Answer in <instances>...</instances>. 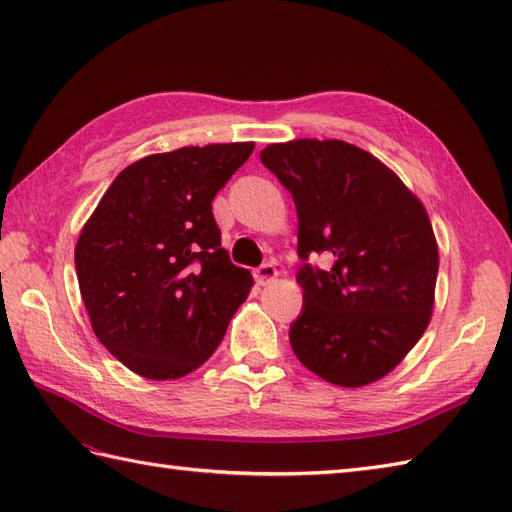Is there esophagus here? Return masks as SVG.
Returning a JSON list of instances; mask_svg holds the SVG:
<instances>
[{"instance_id": "obj_1", "label": "esophagus", "mask_w": 512, "mask_h": 512, "mask_svg": "<svg viewBox=\"0 0 512 512\" xmlns=\"http://www.w3.org/2000/svg\"><path fill=\"white\" fill-rule=\"evenodd\" d=\"M253 277L257 281V286H270L279 277V270L273 264H264L253 270Z\"/></svg>"}]
</instances>
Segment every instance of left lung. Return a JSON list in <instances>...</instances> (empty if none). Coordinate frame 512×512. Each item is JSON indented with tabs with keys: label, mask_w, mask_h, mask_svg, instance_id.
<instances>
[{
	"label": "left lung",
	"mask_w": 512,
	"mask_h": 512,
	"mask_svg": "<svg viewBox=\"0 0 512 512\" xmlns=\"http://www.w3.org/2000/svg\"><path fill=\"white\" fill-rule=\"evenodd\" d=\"M297 206L301 317L290 345L310 372L339 387L387 376L427 330L438 242L422 202L394 171L345 140L299 138L262 149Z\"/></svg>",
	"instance_id": "obj_1"
}]
</instances>
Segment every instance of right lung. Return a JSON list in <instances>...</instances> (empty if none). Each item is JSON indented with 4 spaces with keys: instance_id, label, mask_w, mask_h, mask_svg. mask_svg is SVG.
Masks as SVG:
<instances>
[{
    "instance_id": "right-lung-1",
    "label": "right lung",
    "mask_w": 512,
    "mask_h": 512,
    "mask_svg": "<svg viewBox=\"0 0 512 512\" xmlns=\"http://www.w3.org/2000/svg\"><path fill=\"white\" fill-rule=\"evenodd\" d=\"M255 143L182 147L118 173L74 248L92 330L149 380L206 363L246 301L253 275L231 264L213 198Z\"/></svg>"
}]
</instances>
